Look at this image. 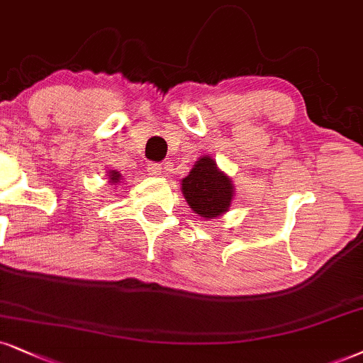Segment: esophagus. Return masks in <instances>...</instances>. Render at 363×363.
Instances as JSON below:
<instances>
[{"mask_svg": "<svg viewBox=\"0 0 363 363\" xmlns=\"http://www.w3.org/2000/svg\"><path fill=\"white\" fill-rule=\"evenodd\" d=\"M146 169H147V173L151 174V177H160V174L163 173V168H161L158 163H147Z\"/></svg>", "mask_w": 363, "mask_h": 363, "instance_id": "obj_1", "label": "esophagus"}]
</instances>
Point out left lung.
I'll list each match as a JSON object with an SVG mask.
<instances>
[{
  "label": "left lung",
  "mask_w": 363,
  "mask_h": 363,
  "mask_svg": "<svg viewBox=\"0 0 363 363\" xmlns=\"http://www.w3.org/2000/svg\"><path fill=\"white\" fill-rule=\"evenodd\" d=\"M182 194L194 213L210 220L229 212L235 189L229 174L217 167V161L203 155L182 180Z\"/></svg>",
  "instance_id": "left-lung-1"
}]
</instances>
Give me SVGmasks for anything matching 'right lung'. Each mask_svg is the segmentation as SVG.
Listing matches in <instances>:
<instances>
[{"instance_id":"1","label":"right lung","mask_w":363,"mask_h":363,"mask_svg":"<svg viewBox=\"0 0 363 363\" xmlns=\"http://www.w3.org/2000/svg\"><path fill=\"white\" fill-rule=\"evenodd\" d=\"M107 177H109V183H111V185H116V183H121V180H123V177H121V173L116 172V169H111V172L107 173Z\"/></svg>"}]
</instances>
